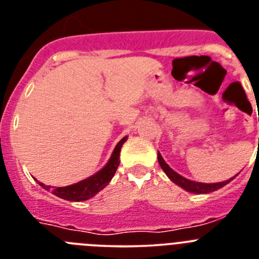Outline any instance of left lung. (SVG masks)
<instances>
[{
  "instance_id": "obj_1",
  "label": "left lung",
  "mask_w": 259,
  "mask_h": 259,
  "mask_svg": "<svg viewBox=\"0 0 259 259\" xmlns=\"http://www.w3.org/2000/svg\"><path fill=\"white\" fill-rule=\"evenodd\" d=\"M158 162H159V164H161L162 170L166 172V175L170 178L171 180H172L175 184H178L179 187H182V188H184L185 191L188 192H192V193H210V192H214V191H218L219 188H222V187H224L226 184H228V183L231 182V180L235 178H231V179L226 180V182H221V183H212V184H205V183H197V182H192V180H188L185 179V178H183L182 175H179L178 172H175V171L171 168L168 164L164 162V159L162 158V155L158 153Z\"/></svg>"
}]
</instances>
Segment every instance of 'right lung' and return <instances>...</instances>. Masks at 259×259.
Masks as SVG:
<instances>
[{
	"label": "right lung",
	"instance_id": "add662e5",
	"mask_svg": "<svg viewBox=\"0 0 259 259\" xmlns=\"http://www.w3.org/2000/svg\"><path fill=\"white\" fill-rule=\"evenodd\" d=\"M125 140H127V136L123 137L122 140L116 144L115 149H114L113 154L110 157L109 162H107V164L101 171H98L93 176H91V178H88L85 180H81V182L76 183V184L68 185V187H57V188H53L52 193L58 196V197L63 198V200L68 201H85L93 197L95 194L102 191L109 184L110 180L113 179L114 174H115L116 168H118L119 163H120L119 154H120V149H122V145L124 144ZM38 184L44 189H47V191L50 189L49 185H45L40 182H38Z\"/></svg>",
	"mask_w": 259,
	"mask_h": 259
}]
</instances>
